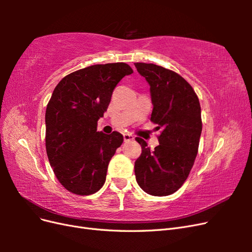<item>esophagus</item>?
Instances as JSON below:
<instances>
[{
	"label": "esophagus",
	"instance_id": "1",
	"mask_svg": "<svg viewBox=\"0 0 252 252\" xmlns=\"http://www.w3.org/2000/svg\"><path fill=\"white\" fill-rule=\"evenodd\" d=\"M123 136H124V142H129V141L134 140V136L130 133H125Z\"/></svg>",
	"mask_w": 252,
	"mask_h": 252
}]
</instances>
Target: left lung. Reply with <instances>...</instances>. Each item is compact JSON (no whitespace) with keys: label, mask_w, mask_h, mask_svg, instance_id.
<instances>
[{"label":"left lung","mask_w":252,"mask_h":252,"mask_svg":"<svg viewBox=\"0 0 252 252\" xmlns=\"http://www.w3.org/2000/svg\"><path fill=\"white\" fill-rule=\"evenodd\" d=\"M150 85L154 105L150 121L162 128L158 145L150 151L135 138L142 154L134 163L135 179L145 192L165 196L187 180L199 150L202 132L201 106L191 85L177 72L156 64L134 63Z\"/></svg>","instance_id":"obj_1"}]
</instances>
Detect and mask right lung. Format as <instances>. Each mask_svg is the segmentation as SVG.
Segmentation results:
<instances>
[{"label": "right lung", "instance_id": "right-lung-1", "mask_svg": "<svg viewBox=\"0 0 252 252\" xmlns=\"http://www.w3.org/2000/svg\"><path fill=\"white\" fill-rule=\"evenodd\" d=\"M133 70L126 63L93 65L67 74L47 104L46 151L57 179L68 191L90 195L100 190L108 164L123 143L118 131H96L113 89Z\"/></svg>", "mask_w": 252, "mask_h": 252}]
</instances>
